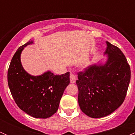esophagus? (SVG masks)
Masks as SVG:
<instances>
[{"instance_id":"34e87169","label":"esophagus","mask_w":135,"mask_h":135,"mask_svg":"<svg viewBox=\"0 0 135 135\" xmlns=\"http://www.w3.org/2000/svg\"><path fill=\"white\" fill-rule=\"evenodd\" d=\"M76 79V76L74 74H73V73H71V74H70V83H72V84H74V83H75Z\"/></svg>"}]
</instances>
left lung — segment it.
<instances>
[{
  "instance_id": "8db88e82",
  "label": "left lung",
  "mask_w": 135,
  "mask_h": 135,
  "mask_svg": "<svg viewBox=\"0 0 135 135\" xmlns=\"http://www.w3.org/2000/svg\"><path fill=\"white\" fill-rule=\"evenodd\" d=\"M103 65H91L78 73L79 106L93 118L107 116L124 101L131 80L130 66L120 49L107 41Z\"/></svg>"
}]
</instances>
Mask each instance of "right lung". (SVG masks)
<instances>
[{
  "mask_svg": "<svg viewBox=\"0 0 135 135\" xmlns=\"http://www.w3.org/2000/svg\"><path fill=\"white\" fill-rule=\"evenodd\" d=\"M28 41L19 47L12 57L8 70V84L19 108L31 116L47 118L59 108L60 100L70 83V73L54 75L50 71L41 76H31L23 68L20 56Z\"/></svg>",
  "mask_w": 135,
  "mask_h": 135,
  "instance_id": "1",
  "label": "right lung"
}]
</instances>
